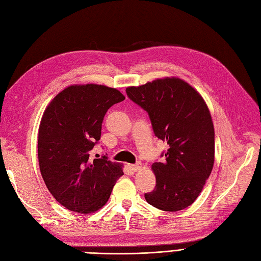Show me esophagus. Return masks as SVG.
I'll use <instances>...</instances> for the list:
<instances>
[{"mask_svg": "<svg viewBox=\"0 0 261 261\" xmlns=\"http://www.w3.org/2000/svg\"><path fill=\"white\" fill-rule=\"evenodd\" d=\"M128 168H129V170H132L133 172H137V171L140 170V164H139V163H138V164H129Z\"/></svg>", "mask_w": 261, "mask_h": 261, "instance_id": "esophagus-1", "label": "esophagus"}]
</instances>
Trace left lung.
Returning a JSON list of instances; mask_svg holds the SVG:
<instances>
[{"label": "left lung", "instance_id": "left-lung-1", "mask_svg": "<svg viewBox=\"0 0 261 261\" xmlns=\"http://www.w3.org/2000/svg\"><path fill=\"white\" fill-rule=\"evenodd\" d=\"M126 93L148 112L155 137L169 145L164 161L151 165L155 187L145 194L147 202L170 212L189 207L215 163V127L208 106L177 77L127 87Z\"/></svg>", "mask_w": 261, "mask_h": 261}]
</instances>
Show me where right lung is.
<instances>
[{
	"instance_id": "right-lung-1",
	"label": "right lung",
	"mask_w": 261,
	"mask_h": 261,
	"mask_svg": "<svg viewBox=\"0 0 261 261\" xmlns=\"http://www.w3.org/2000/svg\"><path fill=\"white\" fill-rule=\"evenodd\" d=\"M124 99L103 85H72L45 108L38 134L39 167L49 192L66 209L83 215L99 210L124 174L122 164L106 155L90 159L107 111Z\"/></svg>"
}]
</instances>
